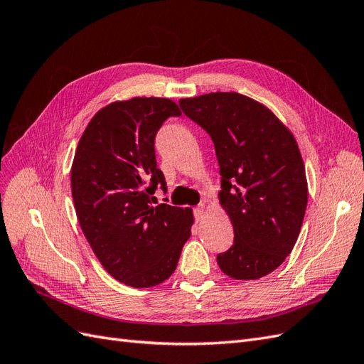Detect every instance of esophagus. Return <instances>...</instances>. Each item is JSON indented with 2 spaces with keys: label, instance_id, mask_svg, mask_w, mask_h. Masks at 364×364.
Segmentation results:
<instances>
[{
  "label": "esophagus",
  "instance_id": "obj_1",
  "mask_svg": "<svg viewBox=\"0 0 364 364\" xmlns=\"http://www.w3.org/2000/svg\"><path fill=\"white\" fill-rule=\"evenodd\" d=\"M203 205H199L197 208H194V218H196V222H200V220L203 218V214H205V211H203Z\"/></svg>",
  "mask_w": 364,
  "mask_h": 364
}]
</instances>
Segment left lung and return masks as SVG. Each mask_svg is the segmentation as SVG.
Instances as JSON below:
<instances>
[{
    "instance_id": "8db88e82",
    "label": "left lung",
    "mask_w": 364,
    "mask_h": 364,
    "mask_svg": "<svg viewBox=\"0 0 364 364\" xmlns=\"http://www.w3.org/2000/svg\"><path fill=\"white\" fill-rule=\"evenodd\" d=\"M211 136L222 174L220 203L234 226V245L217 255L234 279H258L278 269L301 232L308 200L296 139L266 106L237 92L179 102Z\"/></svg>"
}]
</instances>
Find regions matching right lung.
I'll return each instance as SVG.
<instances>
[{
    "instance_id": "right-lung-1",
    "label": "right lung",
    "mask_w": 364,
    "mask_h": 364,
    "mask_svg": "<svg viewBox=\"0 0 364 364\" xmlns=\"http://www.w3.org/2000/svg\"><path fill=\"white\" fill-rule=\"evenodd\" d=\"M181 117L168 98L136 97L98 111L77 146L71 190L80 228L102 266L130 287H153L176 270L191 235L193 211L158 203L167 190L155 138Z\"/></svg>"
}]
</instances>
